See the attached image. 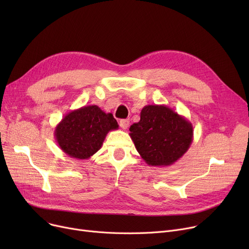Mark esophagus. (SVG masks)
Instances as JSON below:
<instances>
[{
    "label": "esophagus",
    "mask_w": 249,
    "mask_h": 249,
    "mask_svg": "<svg viewBox=\"0 0 249 249\" xmlns=\"http://www.w3.org/2000/svg\"><path fill=\"white\" fill-rule=\"evenodd\" d=\"M120 127L122 128V129H124V130H126L128 127H129V120H127V119H123V120H121L120 121Z\"/></svg>",
    "instance_id": "esophagus-1"
}]
</instances>
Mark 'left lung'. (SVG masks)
<instances>
[{
    "label": "left lung",
    "instance_id": "left-lung-1",
    "mask_svg": "<svg viewBox=\"0 0 249 249\" xmlns=\"http://www.w3.org/2000/svg\"><path fill=\"white\" fill-rule=\"evenodd\" d=\"M129 130L138 153L151 166L177 162L188 151L194 137L192 123L164 105L145 106L140 121Z\"/></svg>",
    "mask_w": 249,
    "mask_h": 249
}]
</instances>
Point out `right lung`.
Segmentation results:
<instances>
[{"instance_id": "right-lung-1", "label": "right lung", "mask_w": 249, "mask_h": 249, "mask_svg": "<svg viewBox=\"0 0 249 249\" xmlns=\"http://www.w3.org/2000/svg\"><path fill=\"white\" fill-rule=\"evenodd\" d=\"M119 128L111 113L96 105L71 111L56 125L54 137L60 149L70 158L88 160L103 145L107 134Z\"/></svg>"}]
</instances>
